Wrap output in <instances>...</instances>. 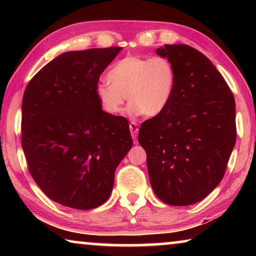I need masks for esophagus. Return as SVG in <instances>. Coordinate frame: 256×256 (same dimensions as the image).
<instances>
[{"label":"esophagus","instance_id":"esophagus-1","mask_svg":"<svg viewBox=\"0 0 256 256\" xmlns=\"http://www.w3.org/2000/svg\"><path fill=\"white\" fill-rule=\"evenodd\" d=\"M130 131H131V136L133 138V140H136L138 133V126L136 122L130 123Z\"/></svg>","mask_w":256,"mask_h":256}]
</instances>
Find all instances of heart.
<instances>
[{"mask_svg": "<svg viewBox=\"0 0 256 256\" xmlns=\"http://www.w3.org/2000/svg\"><path fill=\"white\" fill-rule=\"evenodd\" d=\"M98 82L94 94L107 114L118 115L125 97L128 112L154 118L166 110L175 92L177 73L172 60L162 56L130 55L118 60Z\"/></svg>", "mask_w": 256, "mask_h": 256, "instance_id": "1", "label": "heart"}]
</instances>
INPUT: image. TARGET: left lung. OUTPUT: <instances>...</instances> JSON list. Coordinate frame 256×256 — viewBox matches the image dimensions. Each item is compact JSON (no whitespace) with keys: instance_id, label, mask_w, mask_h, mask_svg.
Listing matches in <instances>:
<instances>
[{"instance_id":"obj_1","label":"left lung","mask_w":256,"mask_h":256,"mask_svg":"<svg viewBox=\"0 0 256 256\" xmlns=\"http://www.w3.org/2000/svg\"><path fill=\"white\" fill-rule=\"evenodd\" d=\"M156 53L174 64L175 92L162 114L141 124L138 140L156 196L167 204L190 206L210 194L224 175L236 142L235 99L201 52L178 44Z\"/></svg>"}]
</instances>
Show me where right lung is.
Segmentation results:
<instances>
[{
  "label": "right lung",
  "instance_id": "obj_1",
  "mask_svg": "<svg viewBox=\"0 0 256 256\" xmlns=\"http://www.w3.org/2000/svg\"><path fill=\"white\" fill-rule=\"evenodd\" d=\"M122 47L66 52L24 90L21 142L40 190L64 206H102L115 170L132 148L128 122L102 110L94 86Z\"/></svg>",
  "mask_w": 256,
  "mask_h": 256
}]
</instances>
